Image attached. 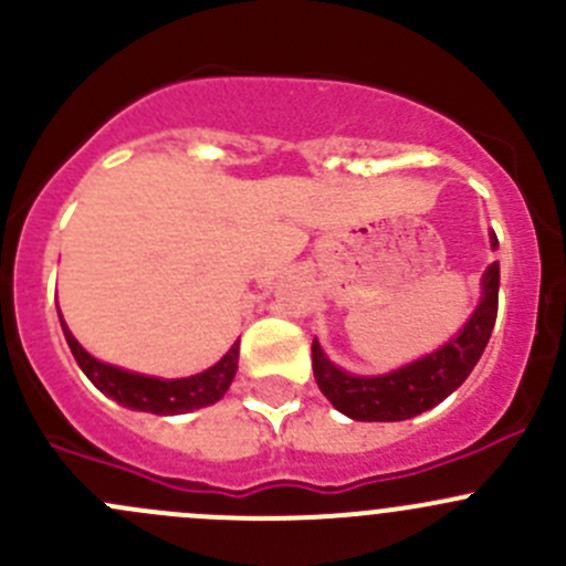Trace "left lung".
I'll use <instances>...</instances> for the list:
<instances>
[{
	"label": "left lung",
	"instance_id": "obj_1",
	"mask_svg": "<svg viewBox=\"0 0 566 566\" xmlns=\"http://www.w3.org/2000/svg\"><path fill=\"white\" fill-rule=\"evenodd\" d=\"M493 249H499L495 232L490 235ZM499 315V262L488 265L482 276V301L471 319L462 325L454 339L441 350L397 369L380 378H356L342 373L319 350L317 339L312 342V369L319 391L339 413L356 421H402L436 408L449 397L462 380L471 375L476 361L488 347Z\"/></svg>",
	"mask_w": 566,
	"mask_h": 566
}]
</instances>
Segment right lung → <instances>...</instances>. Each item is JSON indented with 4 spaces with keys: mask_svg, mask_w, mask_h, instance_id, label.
<instances>
[{
    "mask_svg": "<svg viewBox=\"0 0 566 566\" xmlns=\"http://www.w3.org/2000/svg\"><path fill=\"white\" fill-rule=\"evenodd\" d=\"M62 323V315H60ZM65 331L67 347H71L73 358L78 361L82 373L98 386L106 397L117 399L119 405L134 410H147V413L158 416H172V413H186V410L205 408V405H213L224 397V391L230 389L232 378H235L238 369V350H241V342L227 350V356L219 364H213L205 373L191 375V378L180 380H158V378H145V375L125 373V369L108 367V364L98 361V358L90 356L82 345L76 342V336L67 331V325L62 323Z\"/></svg>",
    "mask_w": 566,
    "mask_h": 566,
    "instance_id": "right-lung-1",
    "label": "right lung"
}]
</instances>
